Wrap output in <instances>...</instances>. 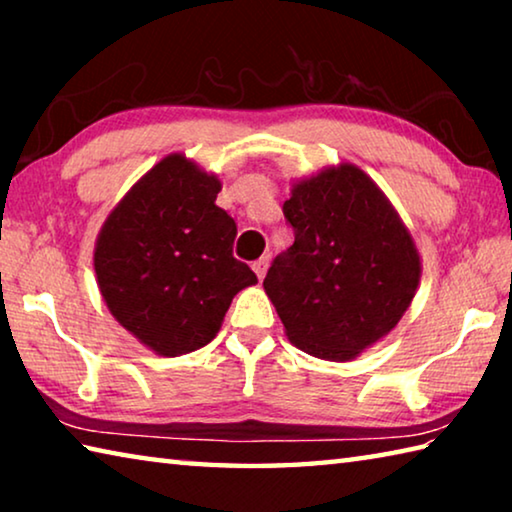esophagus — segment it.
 Here are the masks:
<instances>
[{
  "label": "esophagus",
  "instance_id": "34e87169",
  "mask_svg": "<svg viewBox=\"0 0 512 512\" xmlns=\"http://www.w3.org/2000/svg\"><path fill=\"white\" fill-rule=\"evenodd\" d=\"M266 268H268V257H259L257 262H253V271H255V275L259 277V280H264Z\"/></svg>",
  "mask_w": 512,
  "mask_h": 512
}]
</instances>
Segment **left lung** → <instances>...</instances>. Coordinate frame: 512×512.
I'll list each match as a JSON object with an SVG mask.
<instances>
[{
    "instance_id": "1",
    "label": "left lung",
    "mask_w": 512,
    "mask_h": 512,
    "mask_svg": "<svg viewBox=\"0 0 512 512\" xmlns=\"http://www.w3.org/2000/svg\"><path fill=\"white\" fill-rule=\"evenodd\" d=\"M284 216L296 241L268 268L264 291L298 350L352 361L411 307L422 275L393 203L357 164L293 180Z\"/></svg>"
}]
</instances>
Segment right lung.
I'll return each mask as SVG.
<instances>
[{
  "instance_id": "obj_1",
  "label": "right lung",
  "mask_w": 512,
  "mask_h": 512,
  "mask_svg": "<svg viewBox=\"0 0 512 512\" xmlns=\"http://www.w3.org/2000/svg\"><path fill=\"white\" fill-rule=\"evenodd\" d=\"M221 180L171 153L128 189L94 244L101 298L117 323L160 357L219 334L241 289L257 284L232 257L237 223L216 205Z\"/></svg>"
}]
</instances>
